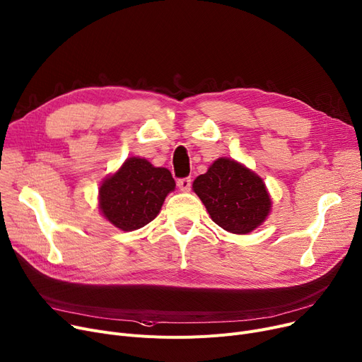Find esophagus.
Masks as SVG:
<instances>
[{"instance_id": "obj_1", "label": "esophagus", "mask_w": 362, "mask_h": 362, "mask_svg": "<svg viewBox=\"0 0 362 362\" xmlns=\"http://www.w3.org/2000/svg\"><path fill=\"white\" fill-rule=\"evenodd\" d=\"M191 185H192V180L191 177H185V179H179L177 180V186L182 192H189L191 191Z\"/></svg>"}]
</instances>
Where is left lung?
Masks as SVG:
<instances>
[{"instance_id":"8db88e82","label":"left lung","mask_w":362,"mask_h":362,"mask_svg":"<svg viewBox=\"0 0 362 362\" xmlns=\"http://www.w3.org/2000/svg\"><path fill=\"white\" fill-rule=\"evenodd\" d=\"M211 220L226 232L248 235L272 211L264 180L236 160L220 157L192 185Z\"/></svg>"}]
</instances>
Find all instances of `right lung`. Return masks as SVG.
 <instances>
[{"instance_id":"right-lung-1","label":"right lung","mask_w":362,"mask_h":362,"mask_svg":"<svg viewBox=\"0 0 362 362\" xmlns=\"http://www.w3.org/2000/svg\"><path fill=\"white\" fill-rule=\"evenodd\" d=\"M175 187L170 170L130 157L100 185L101 216L123 232L138 230L158 216L165 197Z\"/></svg>"}]
</instances>
